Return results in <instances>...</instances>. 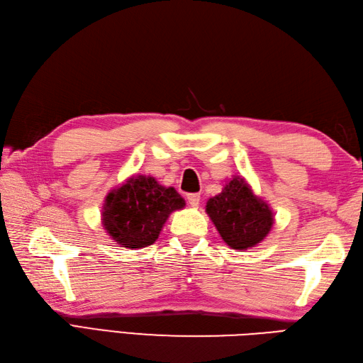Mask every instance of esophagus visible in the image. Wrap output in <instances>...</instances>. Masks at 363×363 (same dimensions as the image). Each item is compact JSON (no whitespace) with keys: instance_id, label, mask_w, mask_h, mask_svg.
<instances>
[{"instance_id":"34e87169","label":"esophagus","mask_w":363,"mask_h":363,"mask_svg":"<svg viewBox=\"0 0 363 363\" xmlns=\"http://www.w3.org/2000/svg\"><path fill=\"white\" fill-rule=\"evenodd\" d=\"M187 201L190 206H198L200 204V195L198 194H189L187 195Z\"/></svg>"}]
</instances>
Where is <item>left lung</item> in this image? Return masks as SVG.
Wrapping results in <instances>:
<instances>
[{"label": "left lung", "mask_w": 363, "mask_h": 363, "mask_svg": "<svg viewBox=\"0 0 363 363\" xmlns=\"http://www.w3.org/2000/svg\"><path fill=\"white\" fill-rule=\"evenodd\" d=\"M206 212L220 236L234 250H247L259 244L274 223L272 211L253 195L242 177H234L222 194L211 198Z\"/></svg>", "instance_id": "obj_1"}]
</instances>
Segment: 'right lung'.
<instances>
[{"instance_id":"right-lung-1","label":"right lung","mask_w":363,"mask_h":363,"mask_svg":"<svg viewBox=\"0 0 363 363\" xmlns=\"http://www.w3.org/2000/svg\"><path fill=\"white\" fill-rule=\"evenodd\" d=\"M186 206L173 187H163L149 176H133L108 194L104 226L115 242L125 248L154 244L173 211Z\"/></svg>"}]
</instances>
